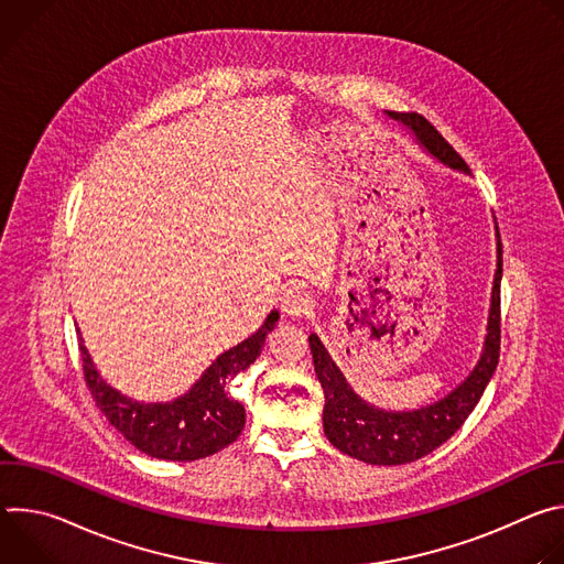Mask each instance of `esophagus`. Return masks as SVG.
Wrapping results in <instances>:
<instances>
[{
    "label": "esophagus",
    "instance_id": "obj_1",
    "mask_svg": "<svg viewBox=\"0 0 564 564\" xmlns=\"http://www.w3.org/2000/svg\"><path fill=\"white\" fill-rule=\"evenodd\" d=\"M281 307H283V312H285L288 316L299 318V316L310 314L314 305H312V299H310V294H307L305 290L292 285V288H288V290L283 292V296H281Z\"/></svg>",
    "mask_w": 564,
    "mask_h": 564
}]
</instances>
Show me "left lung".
Masks as SVG:
<instances>
[{"label":"left lung","mask_w":564,"mask_h":564,"mask_svg":"<svg viewBox=\"0 0 564 564\" xmlns=\"http://www.w3.org/2000/svg\"><path fill=\"white\" fill-rule=\"evenodd\" d=\"M386 116L406 127L417 144L442 167L470 176L464 160L442 138V133L417 113ZM500 281H502V243L498 234V263L491 288V307L487 321L485 346L473 370L448 394L415 411H383L361 399L318 335H310L314 372L326 394L324 433L341 453L377 466H397L415 462L440 448L470 415L475 404L491 381L500 359Z\"/></svg>","instance_id":"1"}]
</instances>
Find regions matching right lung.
I'll return each instance as SVG.
<instances>
[{
    "label": "right lung",
    "instance_id": "add662e5",
    "mask_svg": "<svg viewBox=\"0 0 564 564\" xmlns=\"http://www.w3.org/2000/svg\"><path fill=\"white\" fill-rule=\"evenodd\" d=\"M276 321L274 307L257 333L220 352L196 383L172 401H138L107 383L77 328L85 379L96 406L138 451L155 459L194 462L229 446L243 431L246 409L227 394V383L257 361Z\"/></svg>",
    "mask_w": 564,
    "mask_h": 564
}]
</instances>
